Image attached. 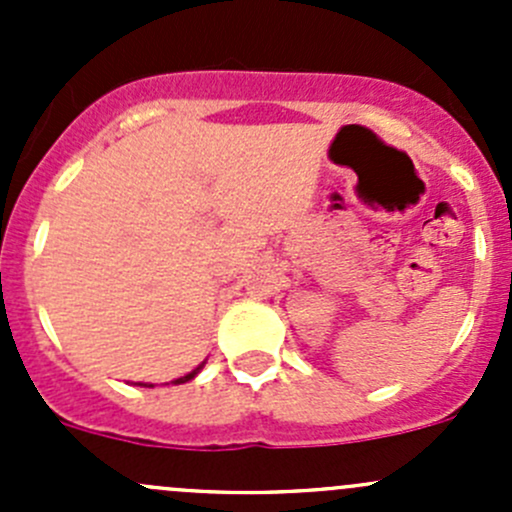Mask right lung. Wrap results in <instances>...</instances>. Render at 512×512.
Here are the masks:
<instances>
[{
    "instance_id": "right-lung-1",
    "label": "right lung",
    "mask_w": 512,
    "mask_h": 512,
    "mask_svg": "<svg viewBox=\"0 0 512 512\" xmlns=\"http://www.w3.org/2000/svg\"><path fill=\"white\" fill-rule=\"evenodd\" d=\"M200 369H203V364H200V366H198V369H193V371H190V374H185V376H180V379H175V381H173V384H185V381H190V379H193V376H195V374H198V371H200ZM141 386H153V384H141Z\"/></svg>"
}]
</instances>
